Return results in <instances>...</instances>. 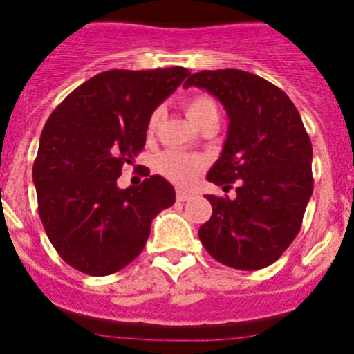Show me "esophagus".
<instances>
[{"instance_id": "obj_1", "label": "esophagus", "mask_w": 354, "mask_h": 354, "mask_svg": "<svg viewBox=\"0 0 354 354\" xmlns=\"http://www.w3.org/2000/svg\"><path fill=\"white\" fill-rule=\"evenodd\" d=\"M189 198H192V195H189V193L177 192V200H179V202H187Z\"/></svg>"}]
</instances>
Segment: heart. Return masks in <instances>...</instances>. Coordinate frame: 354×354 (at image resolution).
<instances>
[{
  "label": "heart",
  "mask_w": 354,
  "mask_h": 354,
  "mask_svg": "<svg viewBox=\"0 0 354 354\" xmlns=\"http://www.w3.org/2000/svg\"><path fill=\"white\" fill-rule=\"evenodd\" d=\"M184 109L195 126H200L202 122L211 117H220L218 102L214 101V97L207 95V93H196V95L187 97L186 102H184ZM159 122H161V109H156L154 113L150 115L149 124H147L149 134L156 133ZM204 167L205 161L200 156L184 154L179 150H168V152L161 154L158 159V165H156L159 174L177 186H189V184L195 183L196 175L204 170Z\"/></svg>",
  "instance_id": "obj_1"
}]
</instances>
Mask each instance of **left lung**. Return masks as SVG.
<instances>
[{
  "label": "left lung",
  "mask_w": 354,
  "mask_h": 354,
  "mask_svg": "<svg viewBox=\"0 0 354 354\" xmlns=\"http://www.w3.org/2000/svg\"><path fill=\"white\" fill-rule=\"evenodd\" d=\"M220 99L228 115L223 152L207 180L232 187L236 198L207 195L212 216L198 230L211 257L255 271L282 257L298 236L314 189L312 143L287 93L239 68L200 71L184 86Z\"/></svg>",
  "instance_id": "obj_1"
}]
</instances>
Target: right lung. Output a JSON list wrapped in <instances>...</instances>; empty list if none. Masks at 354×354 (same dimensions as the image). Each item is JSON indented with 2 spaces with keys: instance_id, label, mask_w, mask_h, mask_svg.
<instances>
[{
  "instance_id": "obj_1",
  "label": "right lung",
  "mask_w": 354,
  "mask_h": 354,
  "mask_svg": "<svg viewBox=\"0 0 354 354\" xmlns=\"http://www.w3.org/2000/svg\"><path fill=\"white\" fill-rule=\"evenodd\" d=\"M186 76L184 67L101 72L46 122L33 162L39 216L74 270L106 277L126 268L142 253L152 220L174 205V186L161 175L127 189L117 179L145 147L150 115Z\"/></svg>"
}]
</instances>
